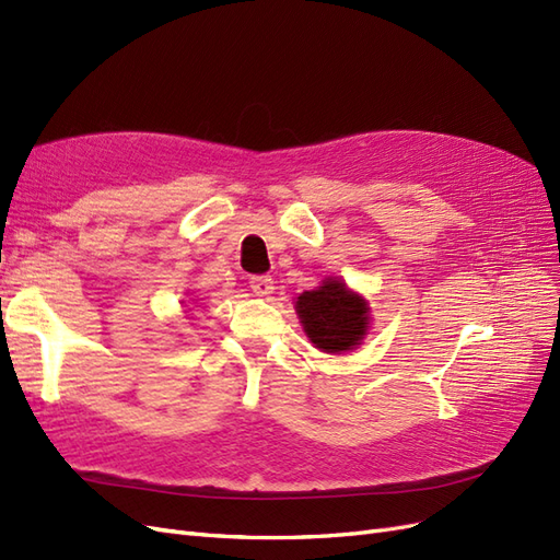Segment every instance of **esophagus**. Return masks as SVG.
I'll return each mask as SVG.
<instances>
[{
	"label": "esophagus",
	"instance_id": "1",
	"mask_svg": "<svg viewBox=\"0 0 560 560\" xmlns=\"http://www.w3.org/2000/svg\"><path fill=\"white\" fill-rule=\"evenodd\" d=\"M249 290L257 296H268V294H273L276 282L270 276H252L249 278Z\"/></svg>",
	"mask_w": 560,
	"mask_h": 560
}]
</instances>
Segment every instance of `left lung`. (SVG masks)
Instances as JSON below:
<instances>
[{
    "label": "left lung",
    "mask_w": 560,
    "mask_h": 560,
    "mask_svg": "<svg viewBox=\"0 0 560 560\" xmlns=\"http://www.w3.org/2000/svg\"><path fill=\"white\" fill-rule=\"evenodd\" d=\"M366 303L346 290L343 282L327 280L313 292H303L296 313L311 341L325 352H341L358 346L369 325Z\"/></svg>",
    "instance_id": "1"
}]
</instances>
